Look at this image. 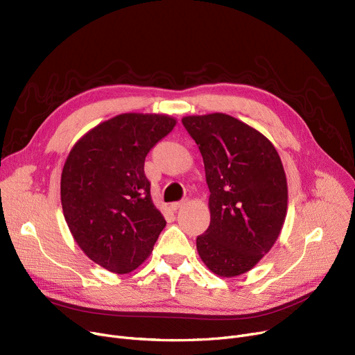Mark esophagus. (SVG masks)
<instances>
[{"mask_svg": "<svg viewBox=\"0 0 355 355\" xmlns=\"http://www.w3.org/2000/svg\"><path fill=\"white\" fill-rule=\"evenodd\" d=\"M185 204V201H177V202H173L171 206H170V209L173 210V211H177V210H180L182 206Z\"/></svg>", "mask_w": 355, "mask_h": 355, "instance_id": "1", "label": "esophagus"}]
</instances>
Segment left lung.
I'll list each match as a JSON object with an SVG mask.
<instances>
[{"label": "left lung", "instance_id": "obj_1", "mask_svg": "<svg viewBox=\"0 0 355 355\" xmlns=\"http://www.w3.org/2000/svg\"><path fill=\"white\" fill-rule=\"evenodd\" d=\"M210 190V226L197 250L213 273L249 272L275 245L288 210V184L273 144L226 114L184 116Z\"/></svg>", "mask_w": 355, "mask_h": 355}]
</instances>
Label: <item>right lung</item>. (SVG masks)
<instances>
[{
    "label": "right lung",
    "mask_w": 355,
    "mask_h": 355,
    "mask_svg": "<svg viewBox=\"0 0 355 355\" xmlns=\"http://www.w3.org/2000/svg\"><path fill=\"white\" fill-rule=\"evenodd\" d=\"M175 123L168 115H118L85 134L64 162L60 197L69 230L109 272L123 275L142 265L166 225L144 164Z\"/></svg>",
    "instance_id": "add662e5"
}]
</instances>
